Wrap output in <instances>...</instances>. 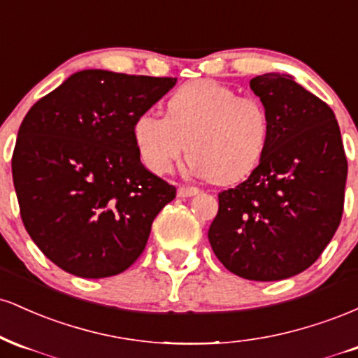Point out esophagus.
Masks as SVG:
<instances>
[{"instance_id":"obj_1","label":"esophagus","mask_w":358,"mask_h":358,"mask_svg":"<svg viewBox=\"0 0 358 358\" xmlns=\"http://www.w3.org/2000/svg\"><path fill=\"white\" fill-rule=\"evenodd\" d=\"M199 192H200L199 188H195V187H180L178 192H176V195H178L180 199H188V196L196 195Z\"/></svg>"}]
</instances>
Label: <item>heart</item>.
<instances>
[{"label":"heart","mask_w":358,"mask_h":358,"mask_svg":"<svg viewBox=\"0 0 358 358\" xmlns=\"http://www.w3.org/2000/svg\"><path fill=\"white\" fill-rule=\"evenodd\" d=\"M271 122L262 102L237 96L215 80H195L176 89L166 116L141 113L133 122V139L143 165L166 173L187 151L192 170L213 183L248 178L264 158Z\"/></svg>","instance_id":"b5f03b06"}]
</instances>
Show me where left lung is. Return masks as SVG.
Returning <instances> with one entry per match:
<instances>
[{
  "mask_svg": "<svg viewBox=\"0 0 358 358\" xmlns=\"http://www.w3.org/2000/svg\"><path fill=\"white\" fill-rule=\"evenodd\" d=\"M250 89L268 110L264 158L245 182L219 193L208 241L222 264L250 281H279L310 268L338 229L347 156L334 110L287 73Z\"/></svg>",
  "mask_w": 358,
  "mask_h": 358,
  "instance_id": "obj_1",
  "label": "left lung"
}]
</instances>
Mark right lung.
I'll list each match as a JSON object with an SVG mask.
<instances>
[{"mask_svg":"<svg viewBox=\"0 0 358 358\" xmlns=\"http://www.w3.org/2000/svg\"><path fill=\"white\" fill-rule=\"evenodd\" d=\"M173 77L80 71L28 110L11 171L27 232L73 276L122 273L146 248L176 188L146 170L133 122Z\"/></svg>","mask_w":358,"mask_h":358,"instance_id":"add662e5","label":"right lung"}]
</instances>
